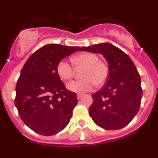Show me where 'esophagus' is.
I'll return each mask as SVG.
<instances>
[{
	"mask_svg": "<svg viewBox=\"0 0 158 158\" xmlns=\"http://www.w3.org/2000/svg\"><path fill=\"white\" fill-rule=\"evenodd\" d=\"M82 96H83V95H82V94H78L77 98H78V99H81V98H82Z\"/></svg>",
	"mask_w": 158,
	"mask_h": 158,
	"instance_id": "34e87169",
	"label": "esophagus"
}]
</instances>
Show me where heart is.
I'll list each match as a JSON object with an SVG mask.
<instances>
[{"mask_svg":"<svg viewBox=\"0 0 158 158\" xmlns=\"http://www.w3.org/2000/svg\"><path fill=\"white\" fill-rule=\"evenodd\" d=\"M73 63L76 67H84L82 79L73 80L66 85L69 91L76 93H84L91 91L95 85H102L107 81L109 75V66L100 61L97 54L84 52L77 54L73 58ZM56 73L63 80H69L73 76V66L66 60H60L56 66Z\"/></svg>","mask_w":158,"mask_h":158,"instance_id":"heart-1","label":"heart"}]
</instances>
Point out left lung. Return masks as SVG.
Instances as JSON below:
<instances>
[{
	"label": "left lung",
	"mask_w": 158,
	"mask_h": 158,
	"mask_svg": "<svg viewBox=\"0 0 158 158\" xmlns=\"http://www.w3.org/2000/svg\"><path fill=\"white\" fill-rule=\"evenodd\" d=\"M79 51L102 54L109 66L106 84L92 95L93 103L89 111L92 120L107 130L124 128L141 106L142 89L136 66L125 52L108 43L83 47Z\"/></svg>",
	"instance_id": "left-lung-1"
}]
</instances>
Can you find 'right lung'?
Listing matches in <instances>:
<instances>
[{
	"mask_svg": "<svg viewBox=\"0 0 158 158\" xmlns=\"http://www.w3.org/2000/svg\"><path fill=\"white\" fill-rule=\"evenodd\" d=\"M79 48L47 44L30 56L20 72L14 103L23 123L36 133L51 136L69 124L77 96L66 89L56 66Z\"/></svg>",
	"mask_w": 158,
	"mask_h": 158,
	"instance_id": "obj_1",
	"label": "right lung"
}]
</instances>
